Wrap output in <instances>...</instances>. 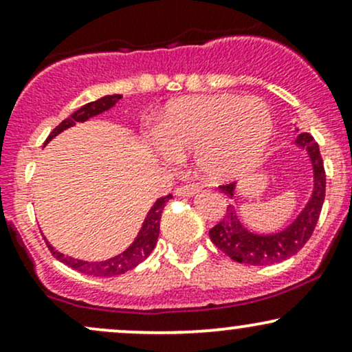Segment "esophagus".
Instances as JSON below:
<instances>
[{
    "instance_id": "34e87169",
    "label": "esophagus",
    "mask_w": 352,
    "mask_h": 352,
    "mask_svg": "<svg viewBox=\"0 0 352 352\" xmlns=\"http://www.w3.org/2000/svg\"><path fill=\"white\" fill-rule=\"evenodd\" d=\"M200 192L199 185H182L175 190L177 197H193Z\"/></svg>"
}]
</instances>
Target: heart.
<instances>
[{
  "instance_id": "1",
  "label": "heart",
  "mask_w": 352,
  "mask_h": 352,
  "mask_svg": "<svg viewBox=\"0 0 352 352\" xmlns=\"http://www.w3.org/2000/svg\"><path fill=\"white\" fill-rule=\"evenodd\" d=\"M272 135L273 116L263 100L233 94L172 100L153 125L165 157L193 153L197 172L217 184L258 167Z\"/></svg>"
}]
</instances>
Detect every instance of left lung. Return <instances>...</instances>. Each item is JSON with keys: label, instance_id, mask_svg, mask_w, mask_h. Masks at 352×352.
I'll return each instance as SVG.
<instances>
[{"label": "left lung", "instance_id": "8db88e82", "mask_svg": "<svg viewBox=\"0 0 352 352\" xmlns=\"http://www.w3.org/2000/svg\"><path fill=\"white\" fill-rule=\"evenodd\" d=\"M294 132H298L294 145L306 151L309 157L311 177H313L311 197L306 201L305 208L298 213L296 218H293L292 223L274 233H256L245 227L235 205H228L223 220L210 230V240L233 261L253 266L281 263L300 252L313 235L326 195L324 164H322L319 145L314 142L313 135H309L308 132H300L298 127L294 129ZM220 188L230 199H235L236 184L223 185Z\"/></svg>", "mask_w": 352, "mask_h": 352}]
</instances>
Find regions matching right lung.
Masks as SVG:
<instances>
[{
  "label": "right lung",
  "instance_id": "add662e5",
  "mask_svg": "<svg viewBox=\"0 0 352 352\" xmlns=\"http://www.w3.org/2000/svg\"><path fill=\"white\" fill-rule=\"evenodd\" d=\"M119 99H122V96L120 94H109L98 100H94V102L84 104L82 107L78 109L76 112H72L67 119H64L63 122H60L58 127L51 132L44 145L50 144L56 135H59L60 132H64L66 129L72 127V125H76L78 122H86V120L91 119V117H96L102 114V112L109 111V109L114 107L116 104L119 102ZM170 199L172 195H167L157 200L151 207V210H148L147 217H145L142 227H140L139 233H137V236L134 238V241H132V243L129 245L122 253L116 254V256L112 258H107V260H102V261L78 260V258L67 256V254L58 252V250L52 248V245H50V241H47L46 238H44V240H46L47 248L51 250L52 256H54L56 260H59L60 263L67 265L69 268L76 270V272L89 274V276H104V278L117 276V274H122L125 272H129V270L135 268L139 263H142L145 258L152 253V250L155 248L157 240H159V233H160V218H162V210L165 207V204H167Z\"/></svg>",
  "mask_w": 352,
  "mask_h": 352
}]
</instances>
